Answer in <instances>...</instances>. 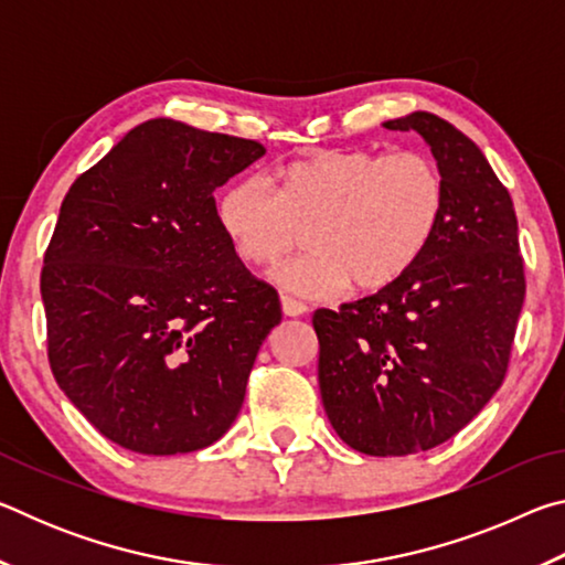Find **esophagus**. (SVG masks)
I'll return each instance as SVG.
<instances>
[{
    "mask_svg": "<svg viewBox=\"0 0 565 565\" xmlns=\"http://www.w3.org/2000/svg\"><path fill=\"white\" fill-rule=\"evenodd\" d=\"M281 309L286 317H303V313L309 311V306L299 299H294V296H281Z\"/></svg>",
    "mask_w": 565,
    "mask_h": 565,
    "instance_id": "34e87169",
    "label": "esophagus"
}]
</instances>
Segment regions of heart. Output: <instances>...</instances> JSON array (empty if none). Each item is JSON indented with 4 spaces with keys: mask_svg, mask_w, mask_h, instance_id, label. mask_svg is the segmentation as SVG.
I'll use <instances>...</instances> for the list:
<instances>
[{
    "mask_svg": "<svg viewBox=\"0 0 565 565\" xmlns=\"http://www.w3.org/2000/svg\"><path fill=\"white\" fill-rule=\"evenodd\" d=\"M274 184L234 181L218 196V226L248 266L279 262L303 228L309 252L271 274L301 296L394 284L424 256L446 204L436 161L414 149L321 151L276 169Z\"/></svg>",
    "mask_w": 565,
    "mask_h": 565,
    "instance_id": "obj_1",
    "label": "heart"
}]
</instances>
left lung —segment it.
Returning a JSON list of instances; mask_svg holds the SVG:
<instances>
[{
  "instance_id": "obj_1",
  "label": "left lung",
  "mask_w": 565,
  "mask_h": 565,
  "mask_svg": "<svg viewBox=\"0 0 565 565\" xmlns=\"http://www.w3.org/2000/svg\"><path fill=\"white\" fill-rule=\"evenodd\" d=\"M384 127L431 147L441 222L401 279L311 321L333 431L366 456H408L456 436L503 384L525 276L511 194L483 151L428 111Z\"/></svg>"
}]
</instances>
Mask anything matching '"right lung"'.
<instances>
[{
    "mask_svg": "<svg viewBox=\"0 0 565 565\" xmlns=\"http://www.w3.org/2000/svg\"><path fill=\"white\" fill-rule=\"evenodd\" d=\"M264 154L254 139L151 119L66 191L40 284L46 356L121 448L199 451L238 416L281 303L236 259L214 191Z\"/></svg>",
    "mask_w": 565,
    "mask_h": 565,
    "instance_id": "add662e5",
    "label": "right lung"
}]
</instances>
